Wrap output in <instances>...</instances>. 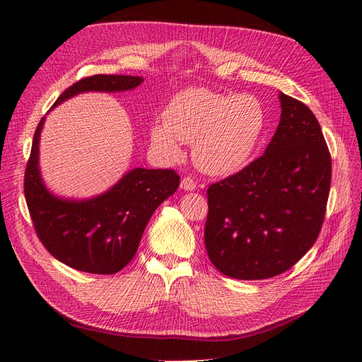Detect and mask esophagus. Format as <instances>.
Wrapping results in <instances>:
<instances>
[{
  "label": "esophagus",
  "mask_w": 362,
  "mask_h": 362,
  "mask_svg": "<svg viewBox=\"0 0 362 362\" xmlns=\"http://www.w3.org/2000/svg\"><path fill=\"white\" fill-rule=\"evenodd\" d=\"M181 189H184V190H194V189H197V182H194V180L190 178V177H184L181 180Z\"/></svg>",
  "instance_id": "esophagus-1"
}]
</instances>
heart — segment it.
Masks as SVG:
<instances>
[{
    "instance_id": "1",
    "label": "heart",
    "mask_w": 362,
    "mask_h": 362,
    "mask_svg": "<svg viewBox=\"0 0 362 362\" xmlns=\"http://www.w3.org/2000/svg\"><path fill=\"white\" fill-rule=\"evenodd\" d=\"M164 122L151 126V141L168 158H178L192 143L198 168L227 175L242 168L265 129V111L254 95L189 88L165 106Z\"/></svg>"
}]
</instances>
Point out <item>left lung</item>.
Listing matches in <instances>:
<instances>
[{
    "label": "left lung",
    "mask_w": 362,
    "mask_h": 362,
    "mask_svg": "<svg viewBox=\"0 0 362 362\" xmlns=\"http://www.w3.org/2000/svg\"><path fill=\"white\" fill-rule=\"evenodd\" d=\"M281 115L265 153L207 189L204 242L222 274L269 279L314 245L323 226L332 160L308 106L280 93Z\"/></svg>",
    "instance_id": "left-lung-1"
}]
</instances>
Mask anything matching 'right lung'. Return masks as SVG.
<instances>
[{"instance_id": "1", "label": "right lung", "mask_w": 362, "mask_h": 362, "mask_svg": "<svg viewBox=\"0 0 362 362\" xmlns=\"http://www.w3.org/2000/svg\"><path fill=\"white\" fill-rule=\"evenodd\" d=\"M139 76L94 74L77 81L53 106L85 91H126ZM35 131L25 165L24 194L39 240L66 267L90 274H115L135 256L143 231L158 205L175 193L180 175L172 169H132L108 192L86 201L56 198L45 189L37 168L39 134Z\"/></svg>"}]
</instances>
